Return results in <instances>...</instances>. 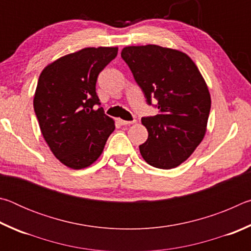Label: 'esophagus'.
<instances>
[{
  "instance_id": "1",
  "label": "esophagus",
  "mask_w": 251,
  "mask_h": 251,
  "mask_svg": "<svg viewBox=\"0 0 251 251\" xmlns=\"http://www.w3.org/2000/svg\"><path fill=\"white\" fill-rule=\"evenodd\" d=\"M118 123H120L121 125H131L136 123V121H123V120H118Z\"/></svg>"
}]
</instances>
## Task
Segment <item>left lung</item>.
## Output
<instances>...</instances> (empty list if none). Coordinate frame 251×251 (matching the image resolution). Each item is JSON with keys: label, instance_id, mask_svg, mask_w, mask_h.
<instances>
[{"label": "left lung", "instance_id": "obj_1", "mask_svg": "<svg viewBox=\"0 0 251 251\" xmlns=\"http://www.w3.org/2000/svg\"><path fill=\"white\" fill-rule=\"evenodd\" d=\"M122 57L129 66L148 104L158 100L159 114L143 117L147 141L139 145L151 166L172 169L190 157L205 137L210 94L198 67L186 53L148 44L126 46Z\"/></svg>", "mask_w": 251, "mask_h": 251}]
</instances>
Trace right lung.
Returning a JSON list of instances; mask_svg holds the SVG:
<instances>
[{"instance_id":"right-lung-1","label":"right lung","mask_w":251,"mask_h":251,"mask_svg":"<svg viewBox=\"0 0 251 251\" xmlns=\"http://www.w3.org/2000/svg\"><path fill=\"white\" fill-rule=\"evenodd\" d=\"M118 48H86L64 55L44 67L33 105L46 144L63 165L91 166L115 129L96 94L97 76L117 56Z\"/></svg>"}]
</instances>
